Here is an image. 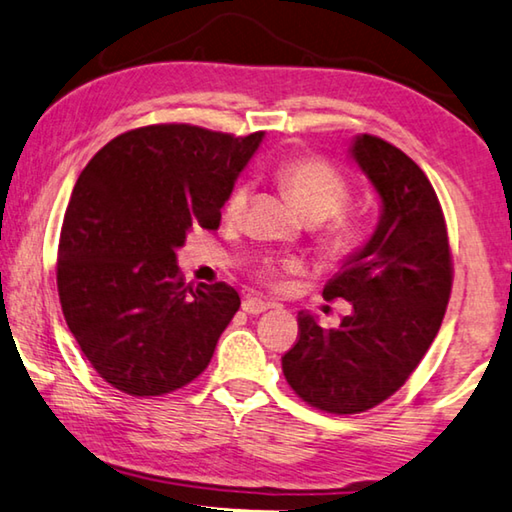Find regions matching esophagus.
Returning <instances> with one entry per match:
<instances>
[{"mask_svg":"<svg viewBox=\"0 0 512 512\" xmlns=\"http://www.w3.org/2000/svg\"><path fill=\"white\" fill-rule=\"evenodd\" d=\"M270 306H272L270 301H263V299H258V297H247L245 301H242V311L249 313V315H261Z\"/></svg>","mask_w":512,"mask_h":512,"instance_id":"esophagus-1","label":"esophagus"}]
</instances>
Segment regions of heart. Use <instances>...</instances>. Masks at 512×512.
<instances>
[{"label": "heart", "instance_id": "1", "mask_svg": "<svg viewBox=\"0 0 512 512\" xmlns=\"http://www.w3.org/2000/svg\"><path fill=\"white\" fill-rule=\"evenodd\" d=\"M276 179L288 192L292 204L297 211L306 217L308 222H324L329 220L317 236L322 254L333 261H342L351 251L356 249L360 240V224L356 217L342 213L351 199V188L345 174L335 170L331 163L322 161L315 156H299L281 163L276 170ZM249 199L247 183H238L229 192L224 201V217L229 222L240 220L245 213ZM292 263H270L265 261L256 267V279L265 286H279L283 272L292 270Z\"/></svg>", "mask_w": 512, "mask_h": 512}]
</instances>
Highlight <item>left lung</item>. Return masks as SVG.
Returning a JSON list of instances; mask_svg holds the SVG:
<instances>
[{
    "label": "left lung",
    "instance_id": "left-lung-1",
    "mask_svg": "<svg viewBox=\"0 0 512 512\" xmlns=\"http://www.w3.org/2000/svg\"><path fill=\"white\" fill-rule=\"evenodd\" d=\"M349 152L381 197L372 238L322 292L347 299L351 313L324 331L301 311L299 338L281 358L290 388L333 415L379 406L408 381L440 331L454 281L445 215L420 165L370 133Z\"/></svg>",
    "mask_w": 512,
    "mask_h": 512
}]
</instances>
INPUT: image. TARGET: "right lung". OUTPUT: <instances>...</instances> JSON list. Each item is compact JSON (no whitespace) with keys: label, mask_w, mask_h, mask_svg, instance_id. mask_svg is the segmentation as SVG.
<instances>
[{"label":"right lung","mask_w":512,"mask_h":512,"mask_svg":"<svg viewBox=\"0 0 512 512\" xmlns=\"http://www.w3.org/2000/svg\"><path fill=\"white\" fill-rule=\"evenodd\" d=\"M192 124L122 133L83 167L63 217L56 286L83 356L115 390L161 397L195 381L240 308L224 281H183L177 249L215 231L261 145Z\"/></svg>","instance_id":"1"}]
</instances>
